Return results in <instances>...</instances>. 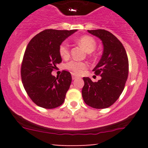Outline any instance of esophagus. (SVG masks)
Wrapping results in <instances>:
<instances>
[{
	"mask_svg": "<svg viewBox=\"0 0 148 148\" xmlns=\"http://www.w3.org/2000/svg\"><path fill=\"white\" fill-rule=\"evenodd\" d=\"M72 79L73 80L75 79L76 78V75H75V74H72Z\"/></svg>",
	"mask_w": 148,
	"mask_h": 148,
	"instance_id": "34e87169",
	"label": "esophagus"
}]
</instances>
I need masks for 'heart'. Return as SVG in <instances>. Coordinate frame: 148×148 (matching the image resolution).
I'll return each mask as SVG.
<instances>
[{
	"label": "heart",
	"mask_w": 148,
	"mask_h": 148,
	"mask_svg": "<svg viewBox=\"0 0 148 148\" xmlns=\"http://www.w3.org/2000/svg\"><path fill=\"white\" fill-rule=\"evenodd\" d=\"M79 45L82 47L86 52L91 53L96 48V42L92 37L88 35H84L79 37L76 40ZM59 54L62 58L67 59L69 57L70 55V50L68 43L67 42H63L60 44L59 47ZM87 67V64L84 62H79V61L71 60L65 64V68L68 70L71 71L73 73L79 74L82 72Z\"/></svg>",
	"instance_id": "b5f03b06"
}]
</instances>
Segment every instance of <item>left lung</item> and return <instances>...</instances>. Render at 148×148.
Listing matches in <instances>:
<instances>
[{
    "mask_svg": "<svg viewBox=\"0 0 148 148\" xmlns=\"http://www.w3.org/2000/svg\"><path fill=\"white\" fill-rule=\"evenodd\" d=\"M100 38L103 45L102 56L93 69L101 76L97 82L84 77L82 97L85 103L92 108H106L120 97L128 77L129 60L121 42L106 30H88Z\"/></svg>",
    "mask_w": 148,
    "mask_h": 148,
    "instance_id": "left-lung-1",
    "label": "left lung"
}]
</instances>
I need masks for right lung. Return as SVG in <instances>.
Masks as SVG:
<instances>
[{
  "label": "right lung",
  "instance_id": "obj_1",
  "mask_svg": "<svg viewBox=\"0 0 148 148\" xmlns=\"http://www.w3.org/2000/svg\"><path fill=\"white\" fill-rule=\"evenodd\" d=\"M76 31L45 30L27 46L21 66V80L25 92L37 106L51 109L63 103L72 76L65 70L57 77L51 72L62 62L58 51L60 44Z\"/></svg>",
  "mask_w": 148,
  "mask_h": 148
}]
</instances>
